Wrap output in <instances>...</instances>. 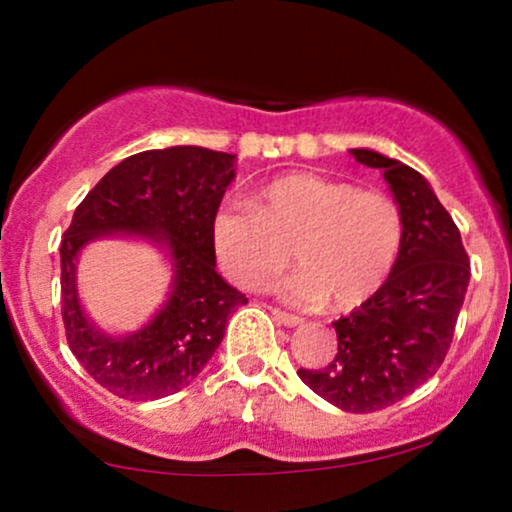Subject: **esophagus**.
Here are the masks:
<instances>
[{
  "label": "esophagus",
  "instance_id": "34e87169",
  "mask_svg": "<svg viewBox=\"0 0 512 512\" xmlns=\"http://www.w3.org/2000/svg\"><path fill=\"white\" fill-rule=\"evenodd\" d=\"M270 313H273V318L277 320L280 325H287V327H296L304 323V318H299V315H292V313H285L280 311V308H270Z\"/></svg>",
  "mask_w": 512,
  "mask_h": 512
}]
</instances>
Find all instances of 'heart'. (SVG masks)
Wrapping results in <instances>:
<instances>
[{"label":"heart","mask_w":512,"mask_h":512,"mask_svg":"<svg viewBox=\"0 0 512 512\" xmlns=\"http://www.w3.org/2000/svg\"><path fill=\"white\" fill-rule=\"evenodd\" d=\"M403 213L384 192L315 173L282 175L254 194L227 199L211 220L220 266L244 289L266 287L287 266L277 294L299 306L346 311L384 285L403 246Z\"/></svg>","instance_id":"heart-1"}]
</instances>
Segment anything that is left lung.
<instances>
[{
    "instance_id": "8db88e82",
    "label": "left lung",
    "mask_w": 512,
    "mask_h": 512,
    "mask_svg": "<svg viewBox=\"0 0 512 512\" xmlns=\"http://www.w3.org/2000/svg\"><path fill=\"white\" fill-rule=\"evenodd\" d=\"M353 159L380 168L403 213V246L384 285L334 320L337 353L325 368H301L306 387L349 413H372L425 384L449 351L470 282L460 232L418 170L372 149Z\"/></svg>"
}]
</instances>
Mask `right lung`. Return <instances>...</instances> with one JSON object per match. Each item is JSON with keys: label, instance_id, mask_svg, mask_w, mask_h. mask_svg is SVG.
Instances as JSON below:
<instances>
[{"label": "right lung", "instance_id": "add662e5", "mask_svg": "<svg viewBox=\"0 0 512 512\" xmlns=\"http://www.w3.org/2000/svg\"><path fill=\"white\" fill-rule=\"evenodd\" d=\"M235 154L204 147L151 149L111 168L75 208L61 239V315L82 368L128 401L178 394L223 342L246 296L216 270L211 220L235 180ZM137 236L169 256L174 280L162 311L132 335L99 331L79 304L77 256L94 238Z\"/></svg>", "mask_w": 512, "mask_h": 512}]
</instances>
